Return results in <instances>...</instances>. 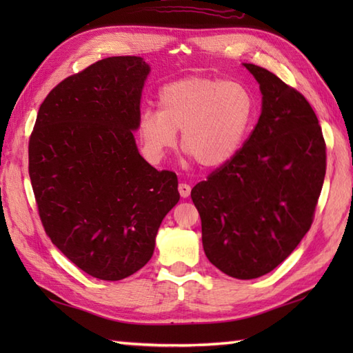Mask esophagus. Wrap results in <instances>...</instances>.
I'll use <instances>...</instances> for the list:
<instances>
[{"mask_svg":"<svg viewBox=\"0 0 353 353\" xmlns=\"http://www.w3.org/2000/svg\"><path fill=\"white\" fill-rule=\"evenodd\" d=\"M177 190H179V194H181L183 199H186V197L190 196V192H191V186L186 185V183H179Z\"/></svg>","mask_w":353,"mask_h":353,"instance_id":"34e87169","label":"esophagus"}]
</instances>
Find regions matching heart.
I'll return each mask as SVG.
<instances>
[{
	"mask_svg": "<svg viewBox=\"0 0 353 353\" xmlns=\"http://www.w3.org/2000/svg\"><path fill=\"white\" fill-rule=\"evenodd\" d=\"M159 110L144 109L138 132L147 154L159 161L176 145L205 168L226 163L241 147L249 130L254 99L239 81L186 77L165 85L157 94Z\"/></svg>",
	"mask_w": 353,
	"mask_h": 353,
	"instance_id": "1",
	"label": "heart"
}]
</instances>
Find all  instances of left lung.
Segmentation results:
<instances>
[{
  "instance_id": "left-lung-1",
  "label": "left lung",
  "mask_w": 353,
  "mask_h": 353,
  "mask_svg": "<svg viewBox=\"0 0 353 353\" xmlns=\"http://www.w3.org/2000/svg\"><path fill=\"white\" fill-rule=\"evenodd\" d=\"M262 112L230 161L197 183L208 259L228 276L254 279L287 259L310 230L326 174L317 115L294 88L258 65Z\"/></svg>"
}]
</instances>
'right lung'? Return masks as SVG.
Here are the masks:
<instances>
[{"label":"right lung","mask_w":353,"mask_h":353,"mask_svg":"<svg viewBox=\"0 0 353 353\" xmlns=\"http://www.w3.org/2000/svg\"><path fill=\"white\" fill-rule=\"evenodd\" d=\"M148 72L142 57L117 56L72 74L51 89L30 134L28 174L45 234L101 281L147 264L181 199L176 172L153 168L134 142Z\"/></svg>","instance_id":"add662e5"}]
</instances>
